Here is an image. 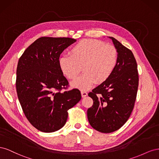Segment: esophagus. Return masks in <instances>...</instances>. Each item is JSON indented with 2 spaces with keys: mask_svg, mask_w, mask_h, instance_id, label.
<instances>
[{
  "mask_svg": "<svg viewBox=\"0 0 159 159\" xmlns=\"http://www.w3.org/2000/svg\"><path fill=\"white\" fill-rule=\"evenodd\" d=\"M81 97H82V98H85V97H86V96L88 95V93L86 92V91H81Z\"/></svg>",
  "mask_w": 159,
  "mask_h": 159,
  "instance_id": "34e87169",
  "label": "esophagus"
}]
</instances>
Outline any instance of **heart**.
Returning <instances> with one entry per match:
<instances>
[{"instance_id":"b5f03b06","label":"heart","mask_w":159,"mask_h":159,"mask_svg":"<svg viewBox=\"0 0 159 159\" xmlns=\"http://www.w3.org/2000/svg\"><path fill=\"white\" fill-rule=\"evenodd\" d=\"M70 54L59 57V68L67 78L74 80L83 66L84 74L71 83L72 87L82 91L90 89L96 82H105L118 64L115 47L99 40H81L71 47Z\"/></svg>"}]
</instances>
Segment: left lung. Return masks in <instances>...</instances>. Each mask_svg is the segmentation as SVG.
Segmentation results:
<instances>
[{"mask_svg":"<svg viewBox=\"0 0 159 159\" xmlns=\"http://www.w3.org/2000/svg\"><path fill=\"white\" fill-rule=\"evenodd\" d=\"M118 64L110 78L89 93L93 104L88 109L90 125L98 131H117L127 122L135 102L139 85L137 64L133 52L113 37Z\"/></svg>","mask_w":159,"mask_h":159,"instance_id":"1","label":"left lung"}]
</instances>
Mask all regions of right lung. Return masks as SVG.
Segmentation results:
<instances>
[{
    "mask_svg": "<svg viewBox=\"0 0 159 159\" xmlns=\"http://www.w3.org/2000/svg\"><path fill=\"white\" fill-rule=\"evenodd\" d=\"M76 42L70 38L41 37L24 52L18 62L16 88L25 116L44 133L64 126L68 110L78 103V89L64 91L68 81L58 66L61 52Z\"/></svg>",
    "mask_w": 159,
    "mask_h": 159,
    "instance_id": "1",
    "label": "right lung"
}]
</instances>
